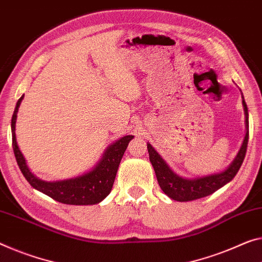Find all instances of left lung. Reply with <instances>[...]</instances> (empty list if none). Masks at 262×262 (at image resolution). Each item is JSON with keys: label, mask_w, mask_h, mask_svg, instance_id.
I'll list each match as a JSON object with an SVG mask.
<instances>
[{"label": "left lung", "mask_w": 262, "mask_h": 262, "mask_svg": "<svg viewBox=\"0 0 262 262\" xmlns=\"http://www.w3.org/2000/svg\"><path fill=\"white\" fill-rule=\"evenodd\" d=\"M244 98V97H243ZM243 105L245 110V116H246V136H245L244 143L241 145L240 150L236 155L235 159L233 160L231 165L226 170L214 173V174L199 177L194 179H186L182 178L178 174H176L168 165L165 163V160L160 157L151 144H147V151L150 156V162L155 168L157 180L160 188H162L165 194L170 196L171 199L177 201H191L195 199L204 198L212 194L213 192L219 190L224 185L231 182L234 178L239 168L243 164L245 156L247 151L248 144V110L245 99H243Z\"/></svg>", "instance_id": "1"}]
</instances>
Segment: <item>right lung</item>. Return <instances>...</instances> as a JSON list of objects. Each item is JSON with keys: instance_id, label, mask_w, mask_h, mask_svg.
<instances>
[{"instance_id": "obj_1", "label": "right lung", "mask_w": 262, "mask_h": 262, "mask_svg": "<svg viewBox=\"0 0 262 262\" xmlns=\"http://www.w3.org/2000/svg\"><path fill=\"white\" fill-rule=\"evenodd\" d=\"M22 99L23 96L17 100L13 118H11V135H13V150L16 162L28 183L37 191L67 205H95L106 198L114 186L120 160L123 158L128 142L134 138V136H124L117 142L110 145L94 170L76 178L58 180V182H44L30 172L26 159L16 143L15 124Z\"/></svg>"}]
</instances>
